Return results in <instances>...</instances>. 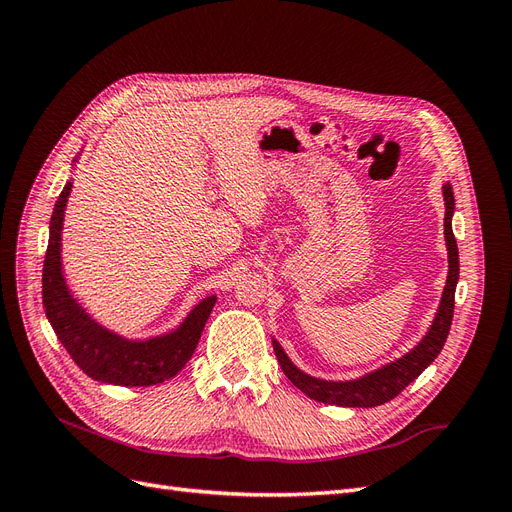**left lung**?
I'll use <instances>...</instances> for the list:
<instances>
[{"instance_id":"1","label":"left lung","mask_w":512,"mask_h":512,"mask_svg":"<svg viewBox=\"0 0 512 512\" xmlns=\"http://www.w3.org/2000/svg\"><path fill=\"white\" fill-rule=\"evenodd\" d=\"M444 194V241L448 252V275L442 299L438 305L436 318H433L429 331L410 352L401 354L399 359L386 363L369 374L354 380H322L314 378L294 365L277 339H273V350L277 361L282 365L286 378L303 391L309 399L322 401V404L342 406V408H376L395 399L410 382H414L423 371L436 361L440 354L448 331H451L453 312H455V288L459 282V250L453 235V213H455V196L451 183L442 185Z\"/></svg>"}]
</instances>
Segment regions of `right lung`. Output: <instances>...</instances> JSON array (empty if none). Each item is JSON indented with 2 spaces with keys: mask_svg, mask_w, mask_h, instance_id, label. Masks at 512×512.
<instances>
[{
  "mask_svg": "<svg viewBox=\"0 0 512 512\" xmlns=\"http://www.w3.org/2000/svg\"><path fill=\"white\" fill-rule=\"evenodd\" d=\"M70 192L72 181L64 185L55 203L42 267V303L57 339L89 378L104 384L151 386L177 376L192 359L218 297L211 294L198 301L177 329L149 339H128L102 327L76 301L61 267V228Z\"/></svg>",
  "mask_w": 512,
  "mask_h": 512,
  "instance_id": "right-lung-1",
  "label": "right lung"
}]
</instances>
